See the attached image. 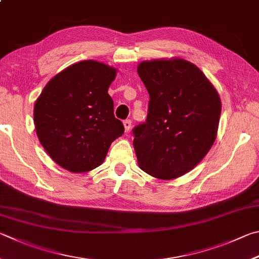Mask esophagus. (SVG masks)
<instances>
[{"label": "esophagus", "mask_w": 259, "mask_h": 259, "mask_svg": "<svg viewBox=\"0 0 259 259\" xmlns=\"http://www.w3.org/2000/svg\"><path fill=\"white\" fill-rule=\"evenodd\" d=\"M123 125H124V130L125 131H129L131 128V120H124L123 121Z\"/></svg>", "instance_id": "esophagus-1"}]
</instances>
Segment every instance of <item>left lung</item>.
I'll list each match as a JSON object with an SVG mask.
<instances>
[{
  "instance_id": "left-lung-1",
  "label": "left lung",
  "mask_w": 259,
  "mask_h": 259,
  "mask_svg": "<svg viewBox=\"0 0 259 259\" xmlns=\"http://www.w3.org/2000/svg\"><path fill=\"white\" fill-rule=\"evenodd\" d=\"M137 71L149 94L147 119L133 130L139 167L163 180L181 177L215 142L219 94L195 64L182 59L145 61Z\"/></svg>"
}]
</instances>
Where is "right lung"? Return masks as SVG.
Wrapping results in <instances>:
<instances>
[{
    "mask_svg": "<svg viewBox=\"0 0 259 259\" xmlns=\"http://www.w3.org/2000/svg\"><path fill=\"white\" fill-rule=\"evenodd\" d=\"M115 76L116 69L109 65L81 61L52 78L37 98V137L65 170L81 173L100 166L111 144L124 133L107 93Z\"/></svg>",
    "mask_w": 259,
    "mask_h": 259,
    "instance_id": "right-lung-1",
    "label": "right lung"
}]
</instances>
